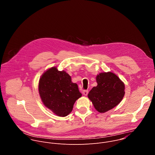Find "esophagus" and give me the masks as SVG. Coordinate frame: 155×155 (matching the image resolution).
Returning <instances> with one entry per match:
<instances>
[{
    "label": "esophagus",
    "instance_id": "34e87169",
    "mask_svg": "<svg viewBox=\"0 0 155 155\" xmlns=\"http://www.w3.org/2000/svg\"><path fill=\"white\" fill-rule=\"evenodd\" d=\"M82 93H83V95L87 96V94H88V91H87V90H83Z\"/></svg>",
    "mask_w": 155,
    "mask_h": 155
}]
</instances>
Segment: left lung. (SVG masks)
Masks as SVG:
<instances>
[{
	"instance_id": "1",
	"label": "left lung",
	"mask_w": 155,
	"mask_h": 155,
	"mask_svg": "<svg viewBox=\"0 0 155 155\" xmlns=\"http://www.w3.org/2000/svg\"><path fill=\"white\" fill-rule=\"evenodd\" d=\"M96 81L97 85L92 88L87 97L97 112L104 113L122 101L125 86L120 78L111 72L100 73L96 77Z\"/></svg>"
}]
</instances>
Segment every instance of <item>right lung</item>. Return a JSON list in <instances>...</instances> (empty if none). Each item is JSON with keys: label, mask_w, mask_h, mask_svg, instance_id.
<instances>
[{"label": "right lung", "mask_w": 155, "mask_h": 155, "mask_svg": "<svg viewBox=\"0 0 155 155\" xmlns=\"http://www.w3.org/2000/svg\"><path fill=\"white\" fill-rule=\"evenodd\" d=\"M38 91L45 106L62 117L72 112L74 103L81 96L77 84L72 82L71 76L56 67L48 69L41 76Z\"/></svg>", "instance_id": "add662e5"}]
</instances>
